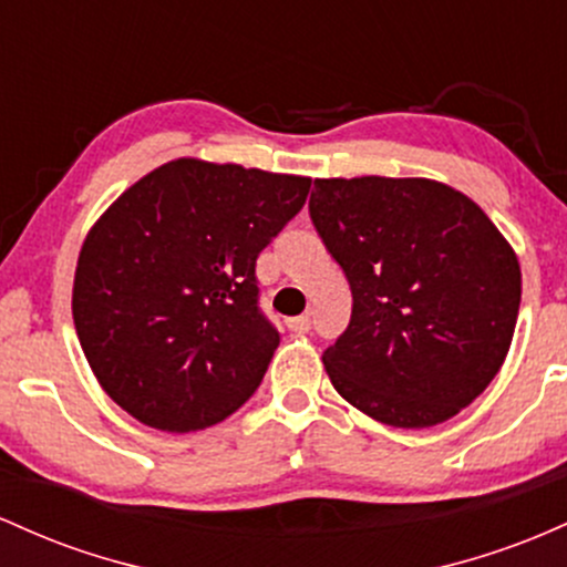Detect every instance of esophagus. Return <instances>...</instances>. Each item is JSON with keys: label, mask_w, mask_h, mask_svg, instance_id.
I'll list each match as a JSON object with an SVG mask.
<instances>
[{"label": "esophagus", "mask_w": 567, "mask_h": 567, "mask_svg": "<svg viewBox=\"0 0 567 567\" xmlns=\"http://www.w3.org/2000/svg\"><path fill=\"white\" fill-rule=\"evenodd\" d=\"M286 327H289V332H297V334L308 332V329H310V316L289 318V321H286Z\"/></svg>", "instance_id": "obj_1"}]
</instances>
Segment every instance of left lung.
Here are the masks:
<instances>
[{
    "label": "left lung",
    "mask_w": 567,
    "mask_h": 567,
    "mask_svg": "<svg viewBox=\"0 0 567 567\" xmlns=\"http://www.w3.org/2000/svg\"><path fill=\"white\" fill-rule=\"evenodd\" d=\"M310 219L351 284V323L321 361L348 404L393 429L457 415L504 364L517 327V254L450 184L316 179Z\"/></svg>",
    "instance_id": "1"
}]
</instances>
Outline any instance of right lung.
I'll list each match as a JSON object with an SVG mask.
<instances>
[{
  "mask_svg": "<svg viewBox=\"0 0 567 567\" xmlns=\"http://www.w3.org/2000/svg\"><path fill=\"white\" fill-rule=\"evenodd\" d=\"M308 176L179 157L131 184L85 235L72 316L112 402L171 434L233 415L278 348L259 251L305 206Z\"/></svg>",
  "mask_w": 567,
  "mask_h": 567,
  "instance_id": "obj_1",
  "label": "right lung"
}]
</instances>
